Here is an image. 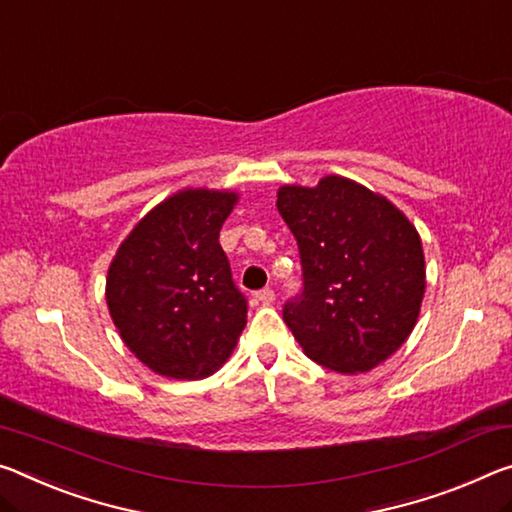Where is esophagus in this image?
<instances>
[{
	"mask_svg": "<svg viewBox=\"0 0 512 512\" xmlns=\"http://www.w3.org/2000/svg\"><path fill=\"white\" fill-rule=\"evenodd\" d=\"M255 298H257L262 305H271L273 300H275V291H273V289H262V291H257Z\"/></svg>",
	"mask_w": 512,
	"mask_h": 512,
	"instance_id": "1",
	"label": "esophagus"
}]
</instances>
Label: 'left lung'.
<instances>
[{"label": "left lung", "instance_id": "8db88e82", "mask_svg": "<svg viewBox=\"0 0 512 512\" xmlns=\"http://www.w3.org/2000/svg\"><path fill=\"white\" fill-rule=\"evenodd\" d=\"M275 205L303 264V296L282 310L296 342L337 373L378 367L419 319L426 259L417 227L392 200L342 175L280 186Z\"/></svg>", "mask_w": 512, "mask_h": 512}]
</instances>
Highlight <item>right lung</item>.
Here are the masks:
<instances>
[{"mask_svg": "<svg viewBox=\"0 0 512 512\" xmlns=\"http://www.w3.org/2000/svg\"><path fill=\"white\" fill-rule=\"evenodd\" d=\"M239 202L223 189H182L132 227L107 273V307L125 346L175 380L212 376L246 328L218 234Z\"/></svg>", "mask_w": 512, "mask_h": 512, "instance_id": "add662e5", "label": "right lung"}]
</instances>
